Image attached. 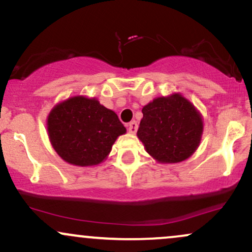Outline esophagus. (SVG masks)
Returning <instances> with one entry per match:
<instances>
[{
    "instance_id": "34e87169",
    "label": "esophagus",
    "mask_w": 252,
    "mask_h": 252,
    "mask_svg": "<svg viewBox=\"0 0 252 252\" xmlns=\"http://www.w3.org/2000/svg\"><path fill=\"white\" fill-rule=\"evenodd\" d=\"M128 131L130 132V134H135L136 131H137V122H136V121H132V122H130L128 126Z\"/></svg>"
}]
</instances>
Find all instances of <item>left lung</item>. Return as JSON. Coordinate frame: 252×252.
Masks as SVG:
<instances>
[{"label":"left lung","instance_id":"8db88e82","mask_svg":"<svg viewBox=\"0 0 252 252\" xmlns=\"http://www.w3.org/2000/svg\"><path fill=\"white\" fill-rule=\"evenodd\" d=\"M142 114L137 137L158 162H181L200 144L201 115L180 94L155 98L143 106Z\"/></svg>","mask_w":252,"mask_h":252}]
</instances>
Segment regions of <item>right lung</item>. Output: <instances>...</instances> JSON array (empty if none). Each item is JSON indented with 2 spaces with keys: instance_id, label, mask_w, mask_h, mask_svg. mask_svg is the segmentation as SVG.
I'll return each instance as SVG.
<instances>
[{
  "instance_id": "1",
  "label": "right lung",
  "mask_w": 252,
  "mask_h": 252,
  "mask_svg": "<svg viewBox=\"0 0 252 252\" xmlns=\"http://www.w3.org/2000/svg\"><path fill=\"white\" fill-rule=\"evenodd\" d=\"M48 137L58 155L74 166H96L126 129L96 98L74 96L57 104L47 117Z\"/></svg>"
}]
</instances>
